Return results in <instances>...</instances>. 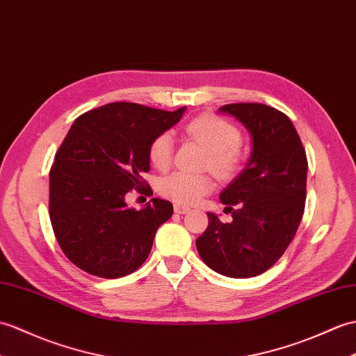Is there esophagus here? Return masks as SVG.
I'll list each match as a JSON object with an SVG mask.
<instances>
[{"label": "esophagus", "instance_id": "1", "mask_svg": "<svg viewBox=\"0 0 356 356\" xmlns=\"http://www.w3.org/2000/svg\"><path fill=\"white\" fill-rule=\"evenodd\" d=\"M175 212L176 213H186V212H189V208H188V206H185V204L176 203L175 204Z\"/></svg>", "mask_w": 356, "mask_h": 356}]
</instances>
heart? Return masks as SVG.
I'll return each mask as SVG.
<instances>
[{"label":"heart","instance_id":"heart-1","mask_svg":"<svg viewBox=\"0 0 356 356\" xmlns=\"http://www.w3.org/2000/svg\"><path fill=\"white\" fill-rule=\"evenodd\" d=\"M186 138L202 144L208 156L204 168L211 170L218 179L235 177L244 165L241 150L243 135L235 124L213 113L198 115L184 127ZM175 158V139L170 131H161L148 145V161L158 170H167ZM213 188L212 179L206 175L172 172L158 185L159 194L180 204L197 203Z\"/></svg>","mask_w":356,"mask_h":356}]
</instances>
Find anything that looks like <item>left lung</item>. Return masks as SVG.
Masks as SVG:
<instances>
[{
  "label": "left lung",
  "mask_w": 356,
  "mask_h": 356,
  "mask_svg": "<svg viewBox=\"0 0 356 356\" xmlns=\"http://www.w3.org/2000/svg\"><path fill=\"white\" fill-rule=\"evenodd\" d=\"M220 111L234 115L250 131L252 156L220 194L234 220L222 222L209 212L208 229L195 245L213 271L252 277L275 266L300 225L307 200V153L291 120L275 107L234 103Z\"/></svg>",
  "instance_id": "obj_1"
}]
</instances>
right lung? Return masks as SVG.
<instances>
[{"mask_svg":"<svg viewBox=\"0 0 356 356\" xmlns=\"http://www.w3.org/2000/svg\"><path fill=\"white\" fill-rule=\"evenodd\" d=\"M175 112L118 102L74 121L49 170V220L65 256L74 266L104 279L138 270L150 254L156 230L172 216V204L152 198L144 209L126 203L150 170L152 139L180 120ZM153 194V191H152Z\"/></svg>","mask_w":356,"mask_h":356,"instance_id":"obj_1","label":"right lung"}]
</instances>
